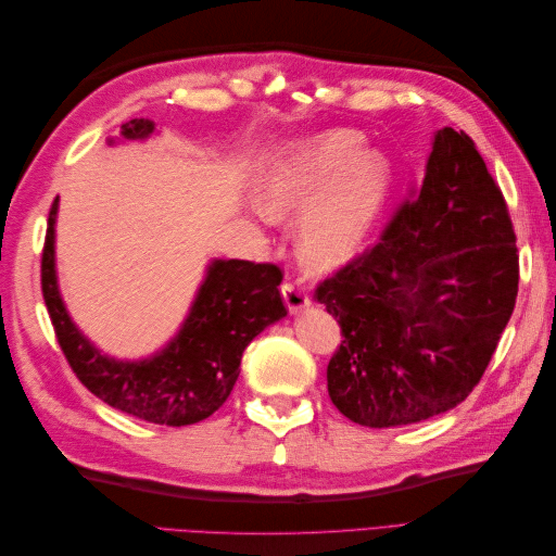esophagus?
Here are the masks:
<instances>
[{
	"label": "esophagus",
	"instance_id": "1",
	"mask_svg": "<svg viewBox=\"0 0 556 556\" xmlns=\"http://www.w3.org/2000/svg\"><path fill=\"white\" fill-rule=\"evenodd\" d=\"M282 296H285V304H288L290 313H301L304 308L311 306V299L306 294V290L301 288L299 282H292V280H285L282 282Z\"/></svg>",
	"mask_w": 556,
	"mask_h": 556
}]
</instances>
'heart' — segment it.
Returning a JSON list of instances; mask_svg holds the SVG:
<instances>
[{"mask_svg": "<svg viewBox=\"0 0 556 556\" xmlns=\"http://www.w3.org/2000/svg\"><path fill=\"white\" fill-rule=\"evenodd\" d=\"M355 131L333 129L276 155L255 201L268 220L309 211L299 229V255L315 271L355 257L390 190V166L376 150H357Z\"/></svg>", "mask_w": 556, "mask_h": 556, "instance_id": "heart-1", "label": "heart"}]
</instances>
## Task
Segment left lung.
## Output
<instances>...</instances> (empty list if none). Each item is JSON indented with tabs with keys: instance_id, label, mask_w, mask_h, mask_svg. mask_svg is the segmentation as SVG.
<instances>
[{
	"instance_id": "obj_1",
	"label": "left lung",
	"mask_w": 556,
	"mask_h": 556,
	"mask_svg": "<svg viewBox=\"0 0 556 556\" xmlns=\"http://www.w3.org/2000/svg\"><path fill=\"white\" fill-rule=\"evenodd\" d=\"M517 237L466 131H435L427 174L362 255L317 285L343 341L327 390L348 419L387 429L462 403L515 308Z\"/></svg>"
}]
</instances>
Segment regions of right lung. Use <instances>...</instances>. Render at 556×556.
I'll return each instance as SVG.
<instances>
[{
    "label": "right lung",
    "mask_w": 556,
    "mask_h": 556,
    "mask_svg": "<svg viewBox=\"0 0 556 556\" xmlns=\"http://www.w3.org/2000/svg\"><path fill=\"white\" fill-rule=\"evenodd\" d=\"M155 125L141 117L123 125L125 139H146ZM55 215L48 213L41 292L58 343L76 378L111 408L146 422L185 427L223 406L239 378L243 350L260 331L288 315L280 266L215 260L176 339L155 357L117 362L102 355L66 313L55 276Z\"/></svg>",
    "instance_id": "obj_1"
}]
</instances>
